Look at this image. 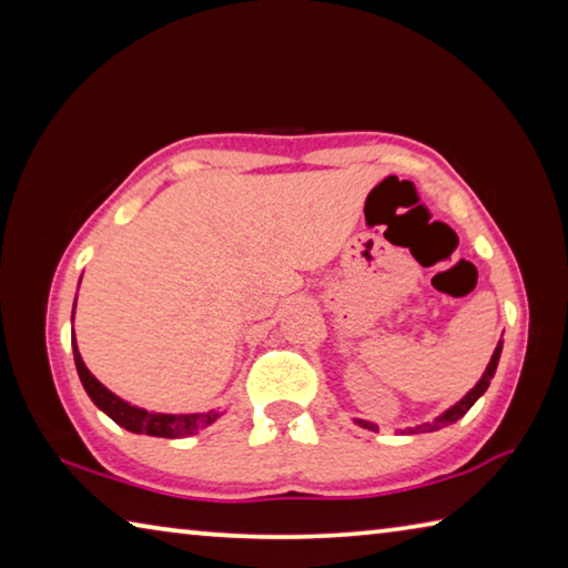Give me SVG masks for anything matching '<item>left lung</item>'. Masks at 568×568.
I'll use <instances>...</instances> for the list:
<instances>
[{
	"label": "left lung",
	"instance_id": "8db88e82",
	"mask_svg": "<svg viewBox=\"0 0 568 568\" xmlns=\"http://www.w3.org/2000/svg\"><path fill=\"white\" fill-rule=\"evenodd\" d=\"M501 348L504 345L498 343L496 345V351H494V355H491V361H488V365H486V373L484 376H480V381L476 383L474 388H470L464 398H460L456 406H450L446 413H440V416L434 420V423H420V426H416V428H408V430H400V434H426V430H438V428H444V426H448V423H456L460 416H466V410L474 406V403L484 396L486 393V388H488V383H491V378H494V373H496V365H498V358H501ZM363 428H371V430H376V426H373V423H368V420H358Z\"/></svg>",
	"mask_w": 568,
	"mask_h": 568
}]
</instances>
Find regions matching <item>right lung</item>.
Returning a JSON list of instances; mask_svg holds the SVG:
<instances>
[{"label":"right lung","instance_id":"obj_1","mask_svg":"<svg viewBox=\"0 0 568 568\" xmlns=\"http://www.w3.org/2000/svg\"><path fill=\"white\" fill-rule=\"evenodd\" d=\"M77 305V301H74ZM74 318V315H72ZM72 351H74V365L77 373H80V381L88 396L92 398L94 406L100 410L108 413V416L120 423L122 428L132 430V434H145V436H158V438H185V436H195L197 430L207 428L210 423H215L220 418L217 410H207V413H152L145 408L130 406L128 400H122L114 396L112 390H108L102 383L92 376L84 365L80 351H77V343L72 341Z\"/></svg>","mask_w":568,"mask_h":568}]
</instances>
